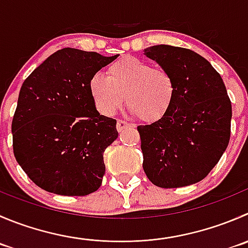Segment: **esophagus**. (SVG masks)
<instances>
[{
	"instance_id": "obj_1",
	"label": "esophagus",
	"mask_w": 248,
	"mask_h": 248,
	"mask_svg": "<svg viewBox=\"0 0 248 248\" xmlns=\"http://www.w3.org/2000/svg\"><path fill=\"white\" fill-rule=\"evenodd\" d=\"M129 127H133V124H129V122L124 121V120H117L116 124V128L119 132H122L124 129L129 128Z\"/></svg>"
}]
</instances>
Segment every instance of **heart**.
<instances>
[{"label":"heart","instance_id":"b5f03b06","mask_svg":"<svg viewBox=\"0 0 248 248\" xmlns=\"http://www.w3.org/2000/svg\"><path fill=\"white\" fill-rule=\"evenodd\" d=\"M107 74L108 78L95 73L90 80L91 95L103 115H114L126 99L132 114L146 122L161 120L170 111L177 83L167 69L127 55L110 64Z\"/></svg>","mask_w":248,"mask_h":248}]
</instances>
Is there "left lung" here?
<instances>
[{
	"label": "left lung",
	"mask_w": 248,
	"mask_h": 248,
	"mask_svg": "<svg viewBox=\"0 0 248 248\" xmlns=\"http://www.w3.org/2000/svg\"><path fill=\"white\" fill-rule=\"evenodd\" d=\"M144 54L167 69L177 83L170 111L138 126L143 168L160 188L202 180L222 157L230 139L232 102L219 74L191 49L158 45Z\"/></svg>",
	"instance_id": "8db88e82"
}]
</instances>
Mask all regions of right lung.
Instances as JSON below:
<instances>
[{
    "mask_svg": "<svg viewBox=\"0 0 248 248\" xmlns=\"http://www.w3.org/2000/svg\"><path fill=\"white\" fill-rule=\"evenodd\" d=\"M117 57L63 48L24 81L12 121L13 153L43 190L85 196L102 185L103 154L119 133L116 120L95 109L90 80Z\"/></svg>",
    "mask_w": 248,
    "mask_h": 248,
    "instance_id": "obj_1",
    "label": "right lung"
}]
</instances>
